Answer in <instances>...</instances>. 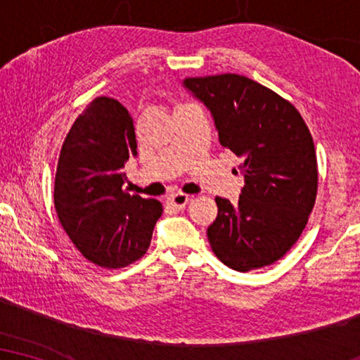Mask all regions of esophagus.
Masks as SVG:
<instances>
[{"label":"esophagus","mask_w":360,"mask_h":360,"mask_svg":"<svg viewBox=\"0 0 360 360\" xmlns=\"http://www.w3.org/2000/svg\"><path fill=\"white\" fill-rule=\"evenodd\" d=\"M190 201V196L188 195H185V193H174V195H170L169 196V203L172 205V206H175V208H184V206L188 203Z\"/></svg>","instance_id":"obj_1"}]
</instances>
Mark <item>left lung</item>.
Segmentation results:
<instances>
[{
	"mask_svg": "<svg viewBox=\"0 0 360 360\" xmlns=\"http://www.w3.org/2000/svg\"><path fill=\"white\" fill-rule=\"evenodd\" d=\"M211 111L219 142L243 164L236 205L216 196L218 216L206 234L228 267L249 272L277 262L302 236L318 191L313 137L292 103L244 75L185 78Z\"/></svg>",
	"mask_w": 360,
	"mask_h": 360,
	"instance_id": "1",
	"label": "left lung"
}]
</instances>
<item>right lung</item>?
I'll return each mask as SVG.
<instances>
[{
    "instance_id": "right-lung-1",
    "label": "right lung",
    "mask_w": 360,
    "mask_h": 360,
    "mask_svg": "<svg viewBox=\"0 0 360 360\" xmlns=\"http://www.w3.org/2000/svg\"><path fill=\"white\" fill-rule=\"evenodd\" d=\"M137 155L134 124L117 100L98 96L62 144L53 205L82 255L105 269L126 267L149 249L162 203L129 195L126 162Z\"/></svg>"
}]
</instances>
